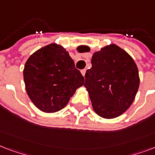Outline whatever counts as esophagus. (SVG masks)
Wrapping results in <instances>:
<instances>
[{
	"instance_id": "1",
	"label": "esophagus",
	"mask_w": 155,
	"mask_h": 155,
	"mask_svg": "<svg viewBox=\"0 0 155 155\" xmlns=\"http://www.w3.org/2000/svg\"><path fill=\"white\" fill-rule=\"evenodd\" d=\"M86 69H82V70H81V74H82V76L85 77V74H86Z\"/></svg>"
}]
</instances>
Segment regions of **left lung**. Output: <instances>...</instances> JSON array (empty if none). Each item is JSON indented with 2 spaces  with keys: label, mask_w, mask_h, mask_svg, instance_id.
Listing matches in <instances>:
<instances>
[{
  "label": "left lung",
  "mask_w": 155,
  "mask_h": 155,
  "mask_svg": "<svg viewBox=\"0 0 155 155\" xmlns=\"http://www.w3.org/2000/svg\"><path fill=\"white\" fill-rule=\"evenodd\" d=\"M82 50L86 52L90 48L83 47ZM91 64L84 86L94 111L105 119L120 116L131 106L138 91L136 63L124 50L110 44L94 52Z\"/></svg>",
  "instance_id": "left-lung-1"
}]
</instances>
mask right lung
Masks as SVG:
<instances>
[{"label":"right lung","mask_w":155,"mask_h":155,"mask_svg":"<svg viewBox=\"0 0 155 155\" xmlns=\"http://www.w3.org/2000/svg\"><path fill=\"white\" fill-rule=\"evenodd\" d=\"M23 78L29 98L48 113L64 108L77 89L84 85V77L69 52L56 44H48L29 57Z\"/></svg>","instance_id":"right-lung-1"}]
</instances>
